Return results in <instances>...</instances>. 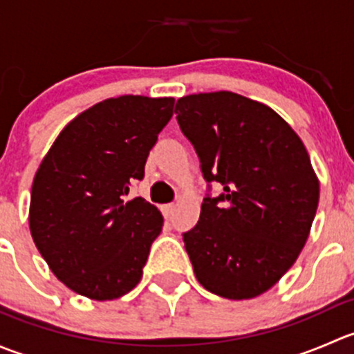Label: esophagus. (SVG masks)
Returning a JSON list of instances; mask_svg holds the SVG:
<instances>
[{
	"mask_svg": "<svg viewBox=\"0 0 354 354\" xmlns=\"http://www.w3.org/2000/svg\"><path fill=\"white\" fill-rule=\"evenodd\" d=\"M174 203H167V205H162V214H164V217H171L173 216V212H174Z\"/></svg>",
	"mask_w": 354,
	"mask_h": 354,
	"instance_id": "esophagus-1",
	"label": "esophagus"
}]
</instances>
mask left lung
<instances>
[{
  "instance_id": "left-lung-1",
  "label": "left lung",
  "mask_w": 354,
  "mask_h": 354,
  "mask_svg": "<svg viewBox=\"0 0 354 354\" xmlns=\"http://www.w3.org/2000/svg\"><path fill=\"white\" fill-rule=\"evenodd\" d=\"M174 113L207 183L223 185L183 234L197 281L223 298H255L308 240L320 194L308 152L276 111L234 92L187 95Z\"/></svg>"
}]
</instances>
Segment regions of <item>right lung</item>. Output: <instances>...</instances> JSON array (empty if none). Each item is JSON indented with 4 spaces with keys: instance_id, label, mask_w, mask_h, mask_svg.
Segmentation results:
<instances>
[{
    "instance_id": "add662e5",
    "label": "right lung",
    "mask_w": 354,
    "mask_h": 354,
    "mask_svg": "<svg viewBox=\"0 0 354 354\" xmlns=\"http://www.w3.org/2000/svg\"><path fill=\"white\" fill-rule=\"evenodd\" d=\"M173 108V97L106 99L73 118L42 159L28 226L42 259L71 291L106 301L140 283L164 219L147 200L124 195L144 178Z\"/></svg>"
}]
</instances>
